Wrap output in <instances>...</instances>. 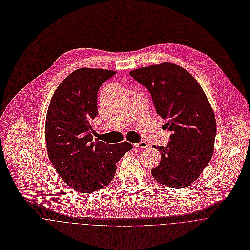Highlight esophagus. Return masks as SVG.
<instances>
[{
  "instance_id": "34e87169",
  "label": "esophagus",
  "mask_w": 250,
  "mask_h": 250,
  "mask_svg": "<svg viewBox=\"0 0 250 250\" xmlns=\"http://www.w3.org/2000/svg\"><path fill=\"white\" fill-rule=\"evenodd\" d=\"M134 146L137 147V148H140V149H142V148H147V147H148V143H146V142H144V141H140V142H138V143H135Z\"/></svg>"
}]
</instances>
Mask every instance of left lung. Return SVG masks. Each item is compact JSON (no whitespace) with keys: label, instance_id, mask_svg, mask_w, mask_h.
<instances>
[{"label":"left lung","instance_id":"8db88e82","mask_svg":"<svg viewBox=\"0 0 250 250\" xmlns=\"http://www.w3.org/2000/svg\"><path fill=\"white\" fill-rule=\"evenodd\" d=\"M129 74L151 93L157 114L172 132L167 147L156 146L161 162L151 170L160 184L184 188L195 182L211 160L216 136L213 109L197 80L184 67L163 62Z\"/></svg>","mask_w":250,"mask_h":250}]
</instances>
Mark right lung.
I'll return each mask as SVG.
<instances>
[{
	"mask_svg": "<svg viewBox=\"0 0 250 250\" xmlns=\"http://www.w3.org/2000/svg\"><path fill=\"white\" fill-rule=\"evenodd\" d=\"M116 71L81 67L67 75L56 89L46 116L47 152L56 171L72 189L91 193L109 185L116 163L132 144L93 140L90 121L98 115L97 93Z\"/></svg>",
	"mask_w": 250,
	"mask_h": 250,
	"instance_id": "add662e5",
	"label": "right lung"
}]
</instances>
